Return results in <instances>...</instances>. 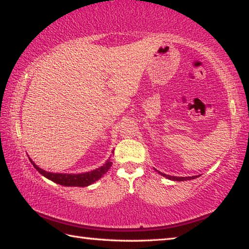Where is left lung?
I'll return each instance as SVG.
<instances>
[{"label":"left lung","instance_id":"1","mask_svg":"<svg viewBox=\"0 0 249 249\" xmlns=\"http://www.w3.org/2000/svg\"><path fill=\"white\" fill-rule=\"evenodd\" d=\"M160 175H162L163 177H166V178L170 179V180H174V181H185V180H191V179H196L199 176H192V177H174V176H169V175H165L162 174V172H159Z\"/></svg>","mask_w":249,"mask_h":249}]
</instances>
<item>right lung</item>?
Instances as JSON below:
<instances>
[{
    "label": "right lung",
    "instance_id": "obj_1",
    "mask_svg": "<svg viewBox=\"0 0 249 249\" xmlns=\"http://www.w3.org/2000/svg\"><path fill=\"white\" fill-rule=\"evenodd\" d=\"M113 153H114V150H113ZM29 160H31L33 166L36 168L37 171H38L40 175H43L47 179L52 180L58 184L65 185V187H88V185L98 181L112 166V161L107 159V162H105L103 166L98 168V169L89 172H84V174H53V172L45 171L37 165H35V162H34L31 158H29Z\"/></svg>",
    "mask_w": 249,
    "mask_h": 249
}]
</instances>
